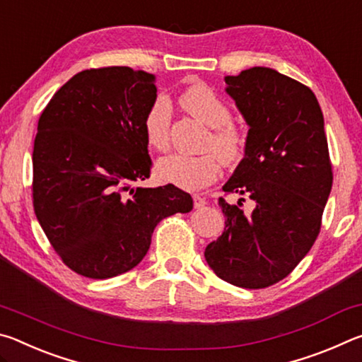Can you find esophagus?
<instances>
[{
    "instance_id": "34e87169",
    "label": "esophagus",
    "mask_w": 362,
    "mask_h": 362,
    "mask_svg": "<svg viewBox=\"0 0 362 362\" xmlns=\"http://www.w3.org/2000/svg\"><path fill=\"white\" fill-rule=\"evenodd\" d=\"M193 203H194L196 209H199V207H203V206L207 204V201L201 194H193Z\"/></svg>"
}]
</instances>
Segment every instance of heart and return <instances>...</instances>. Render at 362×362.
<instances>
[{
  "instance_id": "1",
  "label": "heart",
  "mask_w": 362,
  "mask_h": 362,
  "mask_svg": "<svg viewBox=\"0 0 362 362\" xmlns=\"http://www.w3.org/2000/svg\"><path fill=\"white\" fill-rule=\"evenodd\" d=\"M180 100L187 112L211 127L212 131L206 139L204 148L216 153L206 151L203 155L170 153L158 159L156 174L163 182L173 183L179 188L199 189L217 180L222 169L220 159L230 164L241 156L244 137L235 126L230 124V110L207 86H192L182 94ZM170 119H173L170 100L164 94H158L144 116L145 139L153 148L164 150L168 146Z\"/></svg>"
}]
</instances>
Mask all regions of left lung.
<instances>
[{
    "label": "left lung",
    "mask_w": 362,
    "mask_h": 362,
    "mask_svg": "<svg viewBox=\"0 0 362 362\" xmlns=\"http://www.w3.org/2000/svg\"><path fill=\"white\" fill-rule=\"evenodd\" d=\"M226 94L249 126L244 158L225 193L249 197L252 211L218 199L225 230L204 250L220 279L263 289L308 254L332 188L324 116L305 84L268 66L225 76Z\"/></svg>",
    "instance_id": "left-lung-1"
}]
</instances>
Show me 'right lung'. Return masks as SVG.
Wrapping results in <instances>:
<instances>
[{"instance_id": "obj_1", "label": "right lung", "mask_w": 362, "mask_h": 362, "mask_svg": "<svg viewBox=\"0 0 362 362\" xmlns=\"http://www.w3.org/2000/svg\"><path fill=\"white\" fill-rule=\"evenodd\" d=\"M156 97L155 75L129 66L76 73L38 121L33 146V207L49 243L73 272L108 279L146 255L163 218L193 209L150 177L144 116Z\"/></svg>"}]
</instances>
